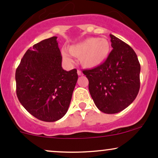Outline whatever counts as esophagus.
I'll return each instance as SVG.
<instances>
[{
  "label": "esophagus",
  "mask_w": 158,
  "mask_h": 158,
  "mask_svg": "<svg viewBox=\"0 0 158 158\" xmlns=\"http://www.w3.org/2000/svg\"><path fill=\"white\" fill-rule=\"evenodd\" d=\"M77 74H78V75H79V76H82V75H83V73H81V70H77Z\"/></svg>",
  "instance_id": "1"
}]
</instances>
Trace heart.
Returning a JSON list of instances; mask_svg holds the SVG:
<instances>
[{"mask_svg": "<svg viewBox=\"0 0 158 158\" xmlns=\"http://www.w3.org/2000/svg\"><path fill=\"white\" fill-rule=\"evenodd\" d=\"M111 50L108 39L105 38H88L68 48L70 55L79 58V62L85 68H95L107 60ZM61 55L66 61H72L68 52L62 51Z\"/></svg>", "mask_w": 158, "mask_h": 158, "instance_id": "1", "label": "heart"}]
</instances>
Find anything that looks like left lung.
<instances>
[{
    "mask_svg": "<svg viewBox=\"0 0 158 158\" xmlns=\"http://www.w3.org/2000/svg\"><path fill=\"white\" fill-rule=\"evenodd\" d=\"M113 50L99 67L83 70L89 81V92L98 109L117 114L133 102L139 90V64L129 45L110 34Z\"/></svg>",
    "mask_w": 158,
    "mask_h": 158,
    "instance_id": "obj_1",
    "label": "left lung"
}]
</instances>
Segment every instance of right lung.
Masks as SVG:
<instances>
[{
  "instance_id": "add662e5",
  "label": "right lung",
  "mask_w": 158,
  "mask_h": 158,
  "mask_svg": "<svg viewBox=\"0 0 158 158\" xmlns=\"http://www.w3.org/2000/svg\"><path fill=\"white\" fill-rule=\"evenodd\" d=\"M61 60L57 37L53 36L27 50L16 69L19 102L44 122H55L66 114L77 82V70H64Z\"/></svg>"
}]
</instances>
